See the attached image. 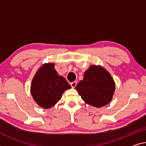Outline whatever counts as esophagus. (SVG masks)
<instances>
[{
  "instance_id": "34e87169",
  "label": "esophagus",
  "mask_w": 146,
  "mask_h": 146,
  "mask_svg": "<svg viewBox=\"0 0 146 146\" xmlns=\"http://www.w3.org/2000/svg\"><path fill=\"white\" fill-rule=\"evenodd\" d=\"M70 84H71V87L72 88H75L76 86H77V82L76 81H74V82H71L70 83Z\"/></svg>"
}]
</instances>
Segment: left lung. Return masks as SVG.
<instances>
[{
  "label": "left lung",
  "instance_id": "obj_1",
  "mask_svg": "<svg viewBox=\"0 0 146 146\" xmlns=\"http://www.w3.org/2000/svg\"><path fill=\"white\" fill-rule=\"evenodd\" d=\"M75 89L86 103L100 108L112 101L115 84L105 68L100 65H92L85 71L83 79Z\"/></svg>",
  "mask_w": 146,
  "mask_h": 146
}]
</instances>
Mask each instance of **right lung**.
Segmentation results:
<instances>
[{"mask_svg":"<svg viewBox=\"0 0 146 146\" xmlns=\"http://www.w3.org/2000/svg\"><path fill=\"white\" fill-rule=\"evenodd\" d=\"M71 88L62 76L58 74L54 63H45L36 71L31 83V93L40 107L50 108L60 100L64 92Z\"/></svg>","mask_w":146,"mask_h":146,"instance_id":"obj_1","label":"right lung"}]
</instances>
